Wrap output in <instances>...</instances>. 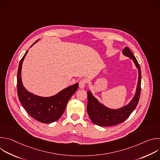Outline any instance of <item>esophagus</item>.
Here are the masks:
<instances>
[{
  "label": "esophagus",
  "mask_w": 160,
  "mask_h": 160,
  "mask_svg": "<svg viewBox=\"0 0 160 160\" xmlns=\"http://www.w3.org/2000/svg\"><path fill=\"white\" fill-rule=\"evenodd\" d=\"M87 79L85 78H82L80 80L79 82V87L80 88H83L85 87V85L87 83Z\"/></svg>",
  "instance_id": "obj_1"
}]
</instances>
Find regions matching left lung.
<instances>
[{
    "label": "left lung",
    "mask_w": 160,
    "mask_h": 160,
    "mask_svg": "<svg viewBox=\"0 0 160 160\" xmlns=\"http://www.w3.org/2000/svg\"><path fill=\"white\" fill-rule=\"evenodd\" d=\"M123 54L131 58L134 62L136 67L138 68L139 79L136 93L132 101L127 106L118 109H111L100 104L96 98L92 96L90 91H88L87 92L88 102L87 106L88 115L92 122L99 126H112L123 122L129 117L130 114L133 112L139 102L141 90V67L138 60L136 59L133 53L127 47H125L123 49Z\"/></svg>",
    "instance_id": "8db88e82"
}]
</instances>
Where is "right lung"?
I'll return each mask as SVG.
<instances>
[{
    "instance_id": "add662e5",
    "label": "right lung",
    "mask_w": 160,
    "mask_h": 160,
    "mask_svg": "<svg viewBox=\"0 0 160 160\" xmlns=\"http://www.w3.org/2000/svg\"><path fill=\"white\" fill-rule=\"evenodd\" d=\"M27 52L21 58L18 70L17 91L19 100L27 112L34 119L45 123L54 122L62 115L68 101L78 89V83L67 87L56 95L49 98L39 97L28 92L22 84L21 77L22 63Z\"/></svg>"
}]
</instances>
